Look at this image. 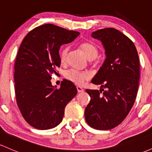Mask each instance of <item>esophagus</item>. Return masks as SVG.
Returning <instances> with one entry per match:
<instances>
[{
	"label": "esophagus",
	"instance_id": "obj_1",
	"mask_svg": "<svg viewBox=\"0 0 152 152\" xmlns=\"http://www.w3.org/2000/svg\"><path fill=\"white\" fill-rule=\"evenodd\" d=\"M76 88H77V91H78V93H81V92H83V88H82V87H81V86H76Z\"/></svg>",
	"mask_w": 152,
	"mask_h": 152
}]
</instances>
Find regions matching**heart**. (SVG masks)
Instances as JSON below:
<instances>
[{
    "label": "heart",
    "instance_id": "obj_1",
    "mask_svg": "<svg viewBox=\"0 0 152 152\" xmlns=\"http://www.w3.org/2000/svg\"><path fill=\"white\" fill-rule=\"evenodd\" d=\"M80 48L84 52L86 55L87 58L90 60V63L94 66L99 65V61L96 58L99 54V49L96 46L94 43L91 41H83L80 43ZM69 48L68 46H64L61 49L59 53V57H60L61 63L63 64H66L67 61L68 54H69ZM65 77L69 79V81L74 82L76 84L83 85L84 82L88 80L91 77L90 73L87 71H79L75 69H71L67 71L65 74Z\"/></svg>",
    "mask_w": 152,
    "mask_h": 152
}]
</instances>
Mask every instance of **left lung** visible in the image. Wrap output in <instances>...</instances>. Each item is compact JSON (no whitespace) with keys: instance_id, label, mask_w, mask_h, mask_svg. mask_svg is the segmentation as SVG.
I'll list each match as a JSON object with an SVG mask.
<instances>
[{"instance_id":"left-lung-1","label":"left lung","mask_w":152,"mask_h":152,"mask_svg":"<svg viewBox=\"0 0 152 152\" xmlns=\"http://www.w3.org/2000/svg\"><path fill=\"white\" fill-rule=\"evenodd\" d=\"M92 37L102 41L106 58L91 81L100 85V91L86 90L91 101L85 119L92 128L109 130L125 119L135 102L140 77L139 56L133 41L113 28L94 31Z\"/></svg>"}]
</instances>
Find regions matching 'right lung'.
Wrapping results in <instances>:
<instances>
[{"instance_id":"right-lung-1","label":"right lung","mask_w":152,"mask_h":152,"mask_svg":"<svg viewBox=\"0 0 152 152\" xmlns=\"http://www.w3.org/2000/svg\"><path fill=\"white\" fill-rule=\"evenodd\" d=\"M79 34L44 24L31 31L20 44L14 66L15 99L23 117L37 129L58 126L66 106L77 94L71 81L63 80L60 88H54L50 78L61 66V46L72 42Z\"/></svg>"}]
</instances>
